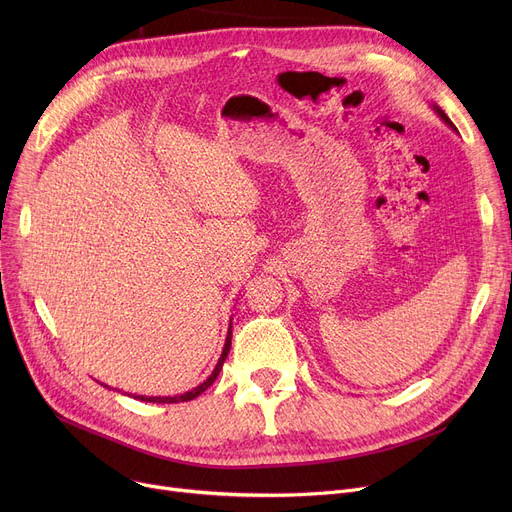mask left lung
I'll use <instances>...</instances> for the list:
<instances>
[{"instance_id": "8db88e82", "label": "left lung", "mask_w": 512, "mask_h": 512, "mask_svg": "<svg viewBox=\"0 0 512 512\" xmlns=\"http://www.w3.org/2000/svg\"><path fill=\"white\" fill-rule=\"evenodd\" d=\"M436 112H438V114H440V118H442V120H444V122H446V124H450V126H452V122H450V118H448V116H446V114H444V112H442V110H440V107H436Z\"/></svg>"}]
</instances>
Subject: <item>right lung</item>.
<instances>
[{"mask_svg":"<svg viewBox=\"0 0 512 512\" xmlns=\"http://www.w3.org/2000/svg\"><path fill=\"white\" fill-rule=\"evenodd\" d=\"M230 344H232V324H230V332H228V336H226V344H224V351H222V357H220V361H218V365H215V369H213V373L209 375V378L201 384V386H197V388H193L191 392H184V394H180V396H134V398H139V400H147V402H186V400H193V398H197L201 392H205L213 382H215V378H218L220 375V371H222V365H224V361H226V357H228V353H230Z\"/></svg>","mask_w":512,"mask_h":512,"instance_id":"obj_1","label":"right lung"}]
</instances>
